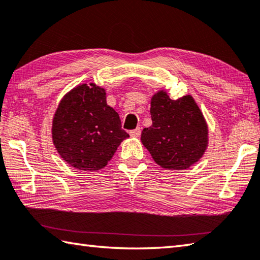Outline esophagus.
Segmentation results:
<instances>
[{
    "instance_id": "34e87169",
    "label": "esophagus",
    "mask_w": 260,
    "mask_h": 260,
    "mask_svg": "<svg viewBox=\"0 0 260 260\" xmlns=\"http://www.w3.org/2000/svg\"><path fill=\"white\" fill-rule=\"evenodd\" d=\"M129 135L132 136V138H139V136L141 135V128L140 127H138V128H135L133 131L129 132Z\"/></svg>"
}]
</instances>
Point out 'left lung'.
Returning a JSON list of instances; mask_svg holds the SVG:
<instances>
[{
	"instance_id": "8db88e82",
	"label": "left lung",
	"mask_w": 260,
	"mask_h": 260,
	"mask_svg": "<svg viewBox=\"0 0 260 260\" xmlns=\"http://www.w3.org/2000/svg\"><path fill=\"white\" fill-rule=\"evenodd\" d=\"M152 125L142 131L141 141L155 164L183 171L199 161L208 148V125L191 95L172 100L166 91L151 98Z\"/></svg>"
}]
</instances>
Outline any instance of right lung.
I'll use <instances>...</instances> for the list:
<instances>
[{
	"mask_svg": "<svg viewBox=\"0 0 260 260\" xmlns=\"http://www.w3.org/2000/svg\"><path fill=\"white\" fill-rule=\"evenodd\" d=\"M129 135L119 115L107 105L106 89L81 84L61 99L52 120V140L69 166L78 171L105 168Z\"/></svg>",
	"mask_w": 260,
	"mask_h": 260,
	"instance_id": "right-lung-1",
	"label": "right lung"
}]
</instances>
